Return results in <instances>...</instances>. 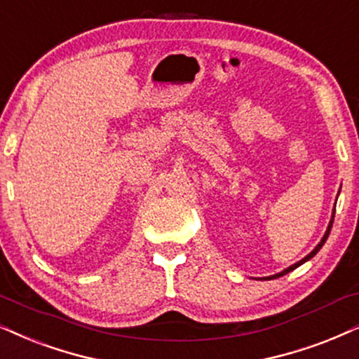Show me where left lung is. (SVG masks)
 I'll use <instances>...</instances> for the list:
<instances>
[{
    "mask_svg": "<svg viewBox=\"0 0 359 359\" xmlns=\"http://www.w3.org/2000/svg\"><path fill=\"white\" fill-rule=\"evenodd\" d=\"M341 189V188H339ZM339 193V191H338ZM334 206H337V203H334ZM333 219H334V208H333V214H332V219H330V222H328V227H327V231H325V234H323V237H322V241L318 242V244H316V248L311 250V252L309 254V255H305L304 259L302 260H299V262H295L293 265H290V267H287L285 271H282V272H278V273H276V276H269V277H262L264 280H272V278H278V277H282V276H285V273H288V272H292V271H295L297 267H300L302 264H305V262H309L310 259H313L316 254H318V250L323 248V244L325 242H327V239H328V236H330V231H332V226H333ZM262 278H260V280H262Z\"/></svg>",
    "mask_w": 359,
    "mask_h": 359,
    "instance_id": "obj_1",
    "label": "left lung"
}]
</instances>
